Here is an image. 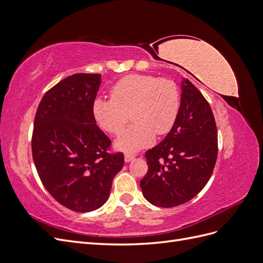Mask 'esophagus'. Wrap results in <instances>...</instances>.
Instances as JSON below:
<instances>
[{"instance_id":"esophagus-1","label":"esophagus","mask_w":263,"mask_h":263,"mask_svg":"<svg viewBox=\"0 0 263 263\" xmlns=\"http://www.w3.org/2000/svg\"><path fill=\"white\" fill-rule=\"evenodd\" d=\"M135 156L134 154H129V153H127V154H125V161L126 162H129V161H132L133 159H135Z\"/></svg>"}]
</instances>
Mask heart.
Returning <instances> with one entry per match:
<instances>
[{
  "label": "heart",
  "mask_w": 263,
  "mask_h": 263,
  "mask_svg": "<svg viewBox=\"0 0 263 263\" xmlns=\"http://www.w3.org/2000/svg\"><path fill=\"white\" fill-rule=\"evenodd\" d=\"M180 91L171 79L150 74H129L110 89V99H97L93 114L99 125L112 135L121 134L129 122L135 123L115 141L118 149L137 151L154 142L157 135L168 134L177 121Z\"/></svg>",
  "instance_id": "b5f03b06"
}]
</instances>
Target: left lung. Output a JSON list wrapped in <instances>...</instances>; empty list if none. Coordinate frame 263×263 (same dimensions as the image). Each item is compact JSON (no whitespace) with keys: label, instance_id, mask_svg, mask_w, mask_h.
<instances>
[{"label":"left lung","instance_id":"left-lung-1","mask_svg":"<svg viewBox=\"0 0 263 263\" xmlns=\"http://www.w3.org/2000/svg\"><path fill=\"white\" fill-rule=\"evenodd\" d=\"M217 153V128L209 102L183 79L176 123L160 144L145 154L148 171L140 181L142 194L159 208L189 202L209 182Z\"/></svg>","mask_w":263,"mask_h":263}]
</instances>
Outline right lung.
Listing matches in <instances>:
<instances>
[{"mask_svg": "<svg viewBox=\"0 0 263 263\" xmlns=\"http://www.w3.org/2000/svg\"><path fill=\"white\" fill-rule=\"evenodd\" d=\"M101 74L77 73L53 85L39 103L31 153L44 186L55 201L79 213L104 204L124 154L97 125L93 103Z\"/></svg>", "mask_w": 263, "mask_h": 263, "instance_id": "obj_1", "label": "right lung"}]
</instances>
